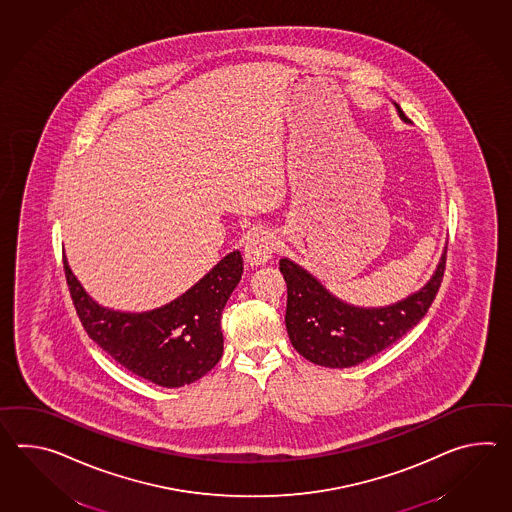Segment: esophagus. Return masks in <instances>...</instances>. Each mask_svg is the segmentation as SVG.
Here are the masks:
<instances>
[{"label":"esophagus","mask_w":512,"mask_h":512,"mask_svg":"<svg viewBox=\"0 0 512 512\" xmlns=\"http://www.w3.org/2000/svg\"><path fill=\"white\" fill-rule=\"evenodd\" d=\"M275 237L268 229H257L250 235V239L244 246V259L250 262L251 266L266 264L275 253Z\"/></svg>","instance_id":"esophagus-1"}]
</instances>
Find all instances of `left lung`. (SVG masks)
Instances as JSON below:
<instances>
[{"mask_svg":"<svg viewBox=\"0 0 512 512\" xmlns=\"http://www.w3.org/2000/svg\"><path fill=\"white\" fill-rule=\"evenodd\" d=\"M400 119L408 117L398 108ZM446 250L419 292L380 308L354 307L332 296L314 275L290 259L279 270L288 286L286 330L297 353L323 367H353L382 353L421 321L443 283Z\"/></svg>","mask_w":512,"mask_h":512,"instance_id":"left-lung-1","label":"left lung"}]
</instances>
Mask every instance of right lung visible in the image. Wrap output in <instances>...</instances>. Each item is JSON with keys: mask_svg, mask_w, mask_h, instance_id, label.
I'll list each match as a JSON object with an SVG mask.
<instances>
[{"mask_svg": "<svg viewBox=\"0 0 512 512\" xmlns=\"http://www.w3.org/2000/svg\"><path fill=\"white\" fill-rule=\"evenodd\" d=\"M242 268L240 251H231L182 296L132 314L95 303L64 255L69 294L88 336L117 364L161 387L193 384L218 364L224 353L220 318Z\"/></svg>", "mask_w": 512, "mask_h": 512, "instance_id": "1", "label": "right lung"}]
</instances>
